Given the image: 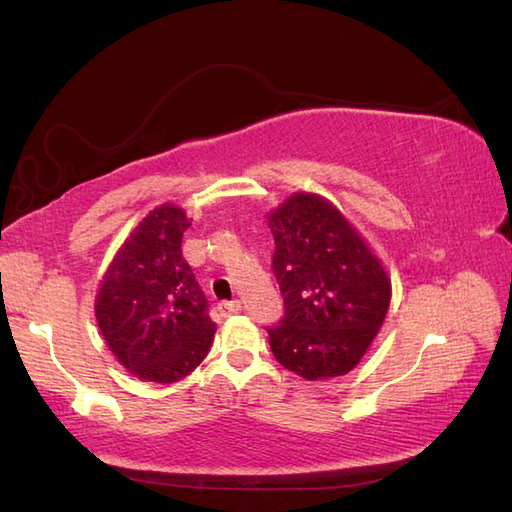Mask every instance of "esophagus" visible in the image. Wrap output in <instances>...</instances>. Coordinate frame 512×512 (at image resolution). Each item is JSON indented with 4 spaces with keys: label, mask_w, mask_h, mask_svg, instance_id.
Instances as JSON below:
<instances>
[{
    "label": "esophagus",
    "mask_w": 512,
    "mask_h": 512,
    "mask_svg": "<svg viewBox=\"0 0 512 512\" xmlns=\"http://www.w3.org/2000/svg\"><path fill=\"white\" fill-rule=\"evenodd\" d=\"M217 310H219V315H222V317H230V315H235V313H239V310H242V302H224V304L217 306Z\"/></svg>",
    "instance_id": "obj_1"
}]
</instances>
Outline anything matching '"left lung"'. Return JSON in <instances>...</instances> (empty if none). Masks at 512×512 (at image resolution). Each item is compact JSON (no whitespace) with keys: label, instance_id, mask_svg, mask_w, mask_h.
Wrapping results in <instances>:
<instances>
[{"label":"left lung","instance_id":"1","mask_svg":"<svg viewBox=\"0 0 512 512\" xmlns=\"http://www.w3.org/2000/svg\"><path fill=\"white\" fill-rule=\"evenodd\" d=\"M273 270L286 313L268 328L290 373L315 382L346 375L373 344L390 306V277L339 208L293 193L268 215Z\"/></svg>","mask_w":512,"mask_h":512}]
</instances>
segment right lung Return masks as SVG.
Here are the masks:
<instances>
[{
  "label": "right lung",
  "instance_id": "1",
  "mask_svg": "<svg viewBox=\"0 0 512 512\" xmlns=\"http://www.w3.org/2000/svg\"><path fill=\"white\" fill-rule=\"evenodd\" d=\"M184 208L162 204L135 226L95 297L108 348L144 382L173 384L202 364L215 337L208 302L182 257Z\"/></svg>",
  "mask_w": 512,
  "mask_h": 512
}]
</instances>
